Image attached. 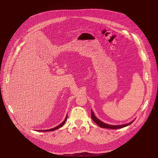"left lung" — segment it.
Wrapping results in <instances>:
<instances>
[{"label": "left lung", "instance_id": "1", "mask_svg": "<svg viewBox=\"0 0 158 158\" xmlns=\"http://www.w3.org/2000/svg\"><path fill=\"white\" fill-rule=\"evenodd\" d=\"M91 117L93 120L94 121V123H96L99 127H102V128H107V129H120V128H123L124 127L127 126L129 125H130L132 123L133 121L127 123V124H122V125H110V124H106L103 122H102L101 121H100L99 119H98L94 115L93 111L91 110Z\"/></svg>", "mask_w": 158, "mask_h": 158}]
</instances>
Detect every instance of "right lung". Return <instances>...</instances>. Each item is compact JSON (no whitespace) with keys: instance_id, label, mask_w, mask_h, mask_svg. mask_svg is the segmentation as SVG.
I'll return each instance as SVG.
<instances>
[{"instance_id":"add662e5","label":"right lung","mask_w":158,"mask_h":158,"mask_svg":"<svg viewBox=\"0 0 158 158\" xmlns=\"http://www.w3.org/2000/svg\"><path fill=\"white\" fill-rule=\"evenodd\" d=\"M67 115L66 116V117H65V118L64 121H63V123H61V124H60L59 126H56V127H54V128H52V129H47V130H39V131H40V132H48V131H52L56 130V129H57L60 128L61 126H62L65 124V121H67Z\"/></svg>"}]
</instances>
